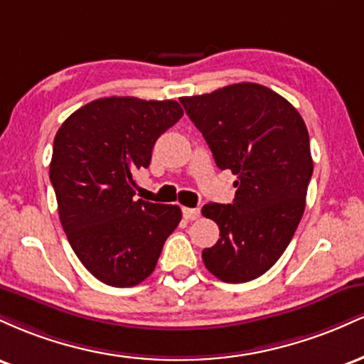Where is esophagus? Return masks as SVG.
<instances>
[{"label":"esophagus","instance_id":"esophagus-1","mask_svg":"<svg viewBox=\"0 0 364 364\" xmlns=\"http://www.w3.org/2000/svg\"><path fill=\"white\" fill-rule=\"evenodd\" d=\"M183 217L186 220H195L200 217V210L198 208H190V207H183Z\"/></svg>","mask_w":364,"mask_h":364}]
</instances>
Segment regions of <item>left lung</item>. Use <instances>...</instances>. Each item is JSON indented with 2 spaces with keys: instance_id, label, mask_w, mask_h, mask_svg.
<instances>
[{
  "instance_id": "obj_1",
  "label": "left lung",
  "mask_w": 364,
  "mask_h": 364,
  "mask_svg": "<svg viewBox=\"0 0 364 364\" xmlns=\"http://www.w3.org/2000/svg\"><path fill=\"white\" fill-rule=\"evenodd\" d=\"M179 101L217 168L237 176L235 202L202 208L220 229L203 263L224 282L253 281L281 258L303 217L313 174L306 124L282 95L252 82Z\"/></svg>"
}]
</instances>
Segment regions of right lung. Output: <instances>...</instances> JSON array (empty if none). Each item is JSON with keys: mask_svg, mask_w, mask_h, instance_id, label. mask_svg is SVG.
Instances as JSON below:
<instances>
[{"mask_svg": "<svg viewBox=\"0 0 364 364\" xmlns=\"http://www.w3.org/2000/svg\"><path fill=\"white\" fill-rule=\"evenodd\" d=\"M181 116L176 101L112 95L75 111L54 136L49 178L61 225L78 260L107 286L145 281L181 220L178 205L135 198V173Z\"/></svg>", "mask_w": 364, "mask_h": 364, "instance_id": "1", "label": "right lung"}]
</instances>
